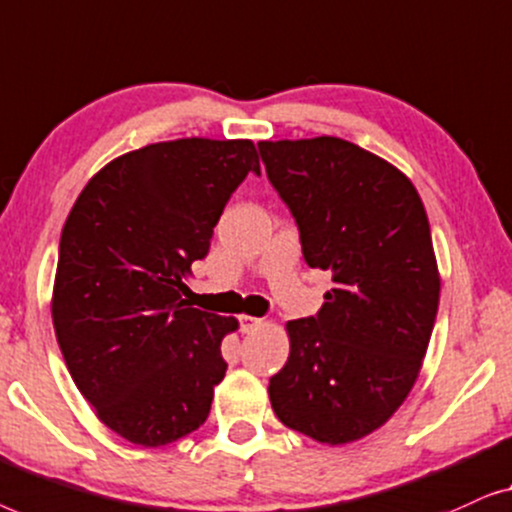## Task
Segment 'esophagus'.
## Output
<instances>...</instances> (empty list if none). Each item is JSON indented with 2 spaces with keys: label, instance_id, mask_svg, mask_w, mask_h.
Here are the masks:
<instances>
[{
  "label": "esophagus",
  "instance_id": "34e87169",
  "mask_svg": "<svg viewBox=\"0 0 512 512\" xmlns=\"http://www.w3.org/2000/svg\"><path fill=\"white\" fill-rule=\"evenodd\" d=\"M262 318H255V315H241V331H246V334H253L259 327H262Z\"/></svg>",
  "mask_w": 512,
  "mask_h": 512
}]
</instances>
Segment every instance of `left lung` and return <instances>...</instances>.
<instances>
[{
    "label": "left lung",
    "instance_id": "obj_1",
    "mask_svg": "<svg viewBox=\"0 0 512 512\" xmlns=\"http://www.w3.org/2000/svg\"><path fill=\"white\" fill-rule=\"evenodd\" d=\"M259 153L308 266L334 283L315 318L285 325L271 408L313 441L355 443L397 413L427 355L441 294L427 211L403 171L345 139L259 141Z\"/></svg>",
    "mask_w": 512,
    "mask_h": 512
}]
</instances>
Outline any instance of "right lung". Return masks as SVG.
Instances as JSON below:
<instances>
[{
	"label": "right lung",
	"instance_id": "add662e5",
	"mask_svg": "<svg viewBox=\"0 0 512 512\" xmlns=\"http://www.w3.org/2000/svg\"><path fill=\"white\" fill-rule=\"evenodd\" d=\"M248 171L250 139H176L115 157L90 178L62 227L55 336L74 383L106 427L160 448L192 434L225 378L236 318L183 299L222 208Z\"/></svg>",
	"mask_w": 512,
	"mask_h": 512
}]
</instances>
